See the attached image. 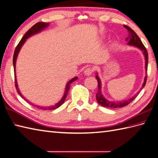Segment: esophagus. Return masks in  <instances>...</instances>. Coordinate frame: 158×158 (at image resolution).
I'll use <instances>...</instances> for the list:
<instances>
[{"label": "esophagus", "instance_id": "obj_1", "mask_svg": "<svg viewBox=\"0 0 158 158\" xmlns=\"http://www.w3.org/2000/svg\"><path fill=\"white\" fill-rule=\"evenodd\" d=\"M94 69L91 67H87L85 71H84V74L87 76H89L91 75V73H93Z\"/></svg>", "mask_w": 158, "mask_h": 158}]
</instances>
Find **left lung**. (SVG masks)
<instances>
[{"mask_svg":"<svg viewBox=\"0 0 158 158\" xmlns=\"http://www.w3.org/2000/svg\"><path fill=\"white\" fill-rule=\"evenodd\" d=\"M124 27H125L128 30V31H129V37L126 39L127 41H128V44L130 46H134L135 47H137L139 49H141L143 51V53L145 58V70L147 71H148V51H147V49L144 46L143 44L142 43L140 38H139V36L137 35L136 33H135L133 30V29L125 25H124ZM96 78L98 81V91L96 94V100L98 102V103L100 105H101L102 106H103V107L109 108H122V107H124V106H126L129 104H130L131 102L137 97V95H135V96H133L132 98H130V99H129V100H124L123 102H114L108 101L106 100V99L103 96H102V91H101L102 83H101L100 79V78H99L98 74L96 75ZM146 81H147V75L145 77L144 82L141 88V90L145 85Z\"/></svg>","mask_w":158,"mask_h":158,"instance_id":"obj_1","label":"left lung"}]
</instances>
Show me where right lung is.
I'll return each instance as SVG.
<instances>
[{"mask_svg":"<svg viewBox=\"0 0 158 158\" xmlns=\"http://www.w3.org/2000/svg\"><path fill=\"white\" fill-rule=\"evenodd\" d=\"M48 25H49V23H44V22H38V23H35L34 25H33V26L30 29H29L26 33H25V35H23V37L22 38V39L20 40L19 43L18 44V45L17 46L15 50L13 62V67H14V73H15V87H16V89L17 91V93L19 94L25 101L28 102V103H29V104H31V103H30V102H29L27 100H26V99H25L23 96H22V94H21L20 91L19 89V88H18V85H17V79H16V74H15V66H16L17 58V56H18V54H19V51H20V49L21 48L22 46L24 44V43L25 42V41H26V40L28 38L30 37V36L34 35L35 34H38V33L42 31L44 29H45L46 27H47L48 26ZM77 79H78L77 77H75L71 79L67 83V86H66V89H65L64 96H63V97L62 98L60 101L59 102H58L57 104H56L54 106H49V107H40V106H38V107L40 109L44 110H53V109H56L58 107H60V106L62 104H63L64 102L65 101V99H66V98H67V96L68 94V91H69V89H70V86L71 85V83L73 81H76ZM33 104H31V105H33Z\"/></svg>","mask_w":158,"mask_h":158,"instance_id":"right-lung-1","label":"right lung"}]
</instances>
